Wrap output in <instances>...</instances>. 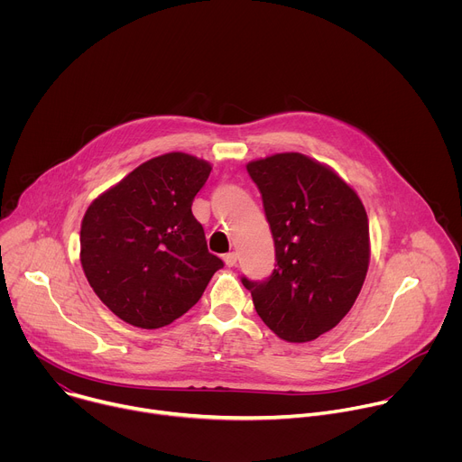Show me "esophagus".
I'll return each mask as SVG.
<instances>
[{"instance_id": "esophagus-1", "label": "esophagus", "mask_w": 462, "mask_h": 462, "mask_svg": "<svg viewBox=\"0 0 462 462\" xmlns=\"http://www.w3.org/2000/svg\"><path fill=\"white\" fill-rule=\"evenodd\" d=\"M223 259H225V263H226V267H236L237 254H236V252H228V254L223 255Z\"/></svg>"}]
</instances>
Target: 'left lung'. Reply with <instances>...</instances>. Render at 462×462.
Segmentation results:
<instances>
[{
	"label": "left lung",
	"mask_w": 462,
	"mask_h": 462,
	"mask_svg": "<svg viewBox=\"0 0 462 462\" xmlns=\"http://www.w3.org/2000/svg\"><path fill=\"white\" fill-rule=\"evenodd\" d=\"M276 246L267 280L241 278L280 338L316 340L351 310L369 267V223L356 191L333 170L278 153L246 164Z\"/></svg>",
	"instance_id": "left-lung-1"
}]
</instances>
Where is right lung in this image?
I'll list each match as a JSON object with an SVG mask.
<instances>
[{
    "label": "right lung",
    "instance_id": "add662e5",
    "mask_svg": "<svg viewBox=\"0 0 462 462\" xmlns=\"http://www.w3.org/2000/svg\"><path fill=\"white\" fill-rule=\"evenodd\" d=\"M212 166L186 153L155 157L88 208L80 261L102 303L129 325L159 328L203 296L225 263L208 252L193 197Z\"/></svg>",
    "mask_w": 462,
    "mask_h": 462
}]
</instances>
